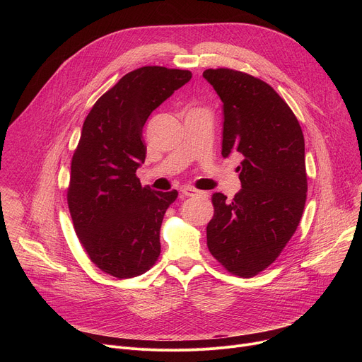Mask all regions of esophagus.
Returning <instances> with one entry per match:
<instances>
[{
    "mask_svg": "<svg viewBox=\"0 0 362 362\" xmlns=\"http://www.w3.org/2000/svg\"><path fill=\"white\" fill-rule=\"evenodd\" d=\"M180 192H182V194H183L185 197H193V196H197V194L202 193L200 190H197V189H194V187H189V186L182 187Z\"/></svg>",
    "mask_w": 362,
    "mask_h": 362,
    "instance_id": "esophagus-1",
    "label": "esophagus"
}]
</instances>
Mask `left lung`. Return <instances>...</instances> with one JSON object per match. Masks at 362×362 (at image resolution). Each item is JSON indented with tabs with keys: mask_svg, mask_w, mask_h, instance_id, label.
<instances>
[{
	"mask_svg": "<svg viewBox=\"0 0 362 362\" xmlns=\"http://www.w3.org/2000/svg\"><path fill=\"white\" fill-rule=\"evenodd\" d=\"M223 103L222 156L235 154L242 189L212 194L209 252L232 275L272 265L293 236L306 200L305 141L286 101L264 80L232 69L203 71Z\"/></svg>",
	"mask_w": 362,
	"mask_h": 362,
	"instance_id": "obj_1",
	"label": "left lung"
}]
</instances>
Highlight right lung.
Wrapping results in <instances>:
<instances>
[{
	"label": "right lung",
	"mask_w": 362,
	"mask_h": 362,
	"mask_svg": "<svg viewBox=\"0 0 362 362\" xmlns=\"http://www.w3.org/2000/svg\"><path fill=\"white\" fill-rule=\"evenodd\" d=\"M192 78L189 70L146 66L123 76L87 115L71 159L67 203L90 261L127 279L147 272L160 255V226L177 192L143 187V126L150 113Z\"/></svg>",
	"instance_id": "add662e5"
}]
</instances>
